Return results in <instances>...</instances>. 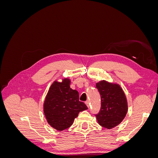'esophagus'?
Segmentation results:
<instances>
[{"instance_id":"1","label":"esophagus","mask_w":158,"mask_h":158,"mask_svg":"<svg viewBox=\"0 0 158 158\" xmlns=\"http://www.w3.org/2000/svg\"><path fill=\"white\" fill-rule=\"evenodd\" d=\"M85 104H86V106L89 107V101H86L85 102Z\"/></svg>"}]
</instances>
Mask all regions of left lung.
I'll list each match as a JSON object with an SVG mask.
<instances>
[{"instance_id":"obj_1","label":"left lung","mask_w":158,"mask_h":158,"mask_svg":"<svg viewBox=\"0 0 158 158\" xmlns=\"http://www.w3.org/2000/svg\"><path fill=\"white\" fill-rule=\"evenodd\" d=\"M96 88L101 95V108L95 115L100 125L112 128L120 124L127 114L125 95L118 85L105 80L97 83Z\"/></svg>"}]
</instances>
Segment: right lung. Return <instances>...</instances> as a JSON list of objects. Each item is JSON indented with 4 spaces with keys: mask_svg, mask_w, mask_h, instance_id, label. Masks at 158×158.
Returning a JSON list of instances; mask_svg holds the SVG:
<instances>
[{
    "mask_svg": "<svg viewBox=\"0 0 158 158\" xmlns=\"http://www.w3.org/2000/svg\"><path fill=\"white\" fill-rule=\"evenodd\" d=\"M70 80L51 85L44 103V113L47 122L58 131L69 128L80 111L87 109L84 102L79 101L77 90L70 88Z\"/></svg>",
    "mask_w": 158,
    "mask_h": 158,
    "instance_id": "obj_1",
    "label": "right lung"
}]
</instances>
